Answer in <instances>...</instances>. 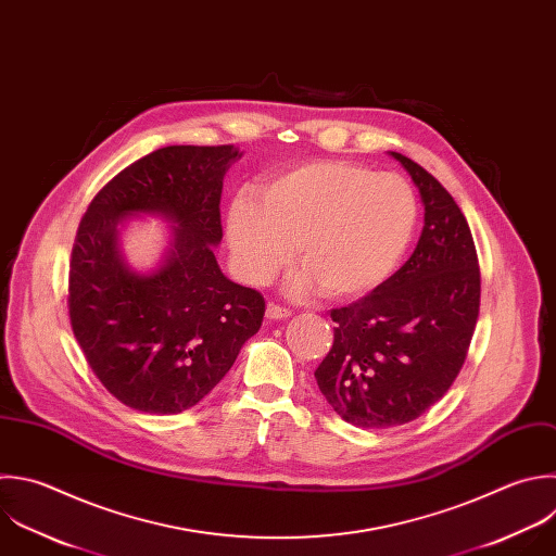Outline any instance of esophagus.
Instances as JSON below:
<instances>
[{
  "label": "esophagus",
  "mask_w": 556,
  "mask_h": 556,
  "mask_svg": "<svg viewBox=\"0 0 556 556\" xmlns=\"http://www.w3.org/2000/svg\"><path fill=\"white\" fill-rule=\"evenodd\" d=\"M265 315H267V319L276 321V319H289V317H291V311H289V308H285V306H278V304L269 302V304H267Z\"/></svg>",
  "instance_id": "obj_1"
}]
</instances>
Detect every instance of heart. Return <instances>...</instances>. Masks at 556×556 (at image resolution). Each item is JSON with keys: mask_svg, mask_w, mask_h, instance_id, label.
I'll use <instances>...</instances> for the list:
<instances>
[{"mask_svg": "<svg viewBox=\"0 0 556 556\" xmlns=\"http://www.w3.org/2000/svg\"><path fill=\"white\" fill-rule=\"evenodd\" d=\"M417 198L397 174H374L343 161H317L265 180L256 198L239 195L226 235L241 276L269 282L291 258L289 293L319 287L345 300L382 285L410 245Z\"/></svg>", "mask_w": 556, "mask_h": 556, "instance_id": "heart-1", "label": "heart"}]
</instances>
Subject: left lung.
<instances>
[{
  "label": "left lung",
  "mask_w": 556,
  "mask_h": 556,
  "mask_svg": "<svg viewBox=\"0 0 556 556\" xmlns=\"http://www.w3.org/2000/svg\"><path fill=\"white\" fill-rule=\"evenodd\" d=\"M424 228L410 258L367 298L332 308L334 341L315 369L328 404L348 424L389 428L417 419L458 376L476 328L480 269L454 198L410 159Z\"/></svg>",
  "instance_id": "obj_1"
}]
</instances>
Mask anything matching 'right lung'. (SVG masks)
<instances>
[{
  "label": "right lung",
  "instance_id": "1",
  "mask_svg": "<svg viewBox=\"0 0 556 556\" xmlns=\"http://www.w3.org/2000/svg\"><path fill=\"white\" fill-rule=\"evenodd\" d=\"M235 146L161 148L117 174L89 204L70 263V319L100 382L126 406L174 415L195 406L228 374L263 324L258 291L224 276L215 250L222 189ZM173 224L159 270L121 256L126 218Z\"/></svg>",
  "mask_w": 556,
  "mask_h": 556
}]
</instances>
